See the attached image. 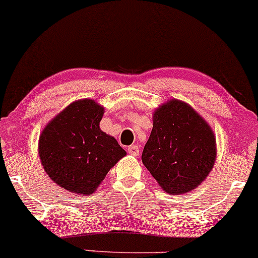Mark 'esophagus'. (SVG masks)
<instances>
[{"label":"esophagus","instance_id":"1","mask_svg":"<svg viewBox=\"0 0 258 258\" xmlns=\"http://www.w3.org/2000/svg\"><path fill=\"white\" fill-rule=\"evenodd\" d=\"M128 152L132 156H138L139 155V146H137V145H132V146L128 147Z\"/></svg>","mask_w":258,"mask_h":258}]
</instances>
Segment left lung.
I'll return each instance as SVG.
<instances>
[{
	"mask_svg": "<svg viewBox=\"0 0 258 258\" xmlns=\"http://www.w3.org/2000/svg\"><path fill=\"white\" fill-rule=\"evenodd\" d=\"M152 119L141 156L144 166L166 192H190L215 166L213 130L191 106L175 98L158 107Z\"/></svg>",
	"mask_w": 258,
	"mask_h": 258,
	"instance_id": "left-lung-1",
	"label": "left lung"
}]
</instances>
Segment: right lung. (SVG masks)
Masks as SVG:
<instances>
[{
  "mask_svg": "<svg viewBox=\"0 0 258 258\" xmlns=\"http://www.w3.org/2000/svg\"><path fill=\"white\" fill-rule=\"evenodd\" d=\"M103 112L94 100H78L57 114L40 135L43 169L68 191L91 195L126 155L113 137L100 129Z\"/></svg>",
  "mask_w": 258,
  "mask_h": 258,
  "instance_id": "1",
  "label": "right lung"
}]
</instances>
